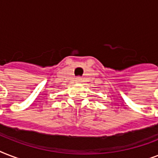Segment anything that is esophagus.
Masks as SVG:
<instances>
[{"label":"esophagus","mask_w":158,"mask_h":158,"mask_svg":"<svg viewBox=\"0 0 158 158\" xmlns=\"http://www.w3.org/2000/svg\"><path fill=\"white\" fill-rule=\"evenodd\" d=\"M80 79H80V78H77L76 81L77 82H79V81H80Z\"/></svg>","instance_id":"esophagus-1"}]
</instances>
